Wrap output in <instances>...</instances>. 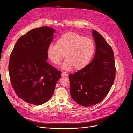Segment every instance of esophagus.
Here are the masks:
<instances>
[{"instance_id":"esophagus-1","label":"esophagus","mask_w":133,"mask_h":133,"mask_svg":"<svg viewBox=\"0 0 133 133\" xmlns=\"http://www.w3.org/2000/svg\"><path fill=\"white\" fill-rule=\"evenodd\" d=\"M61 76H63V77H65V76H67L68 74L66 72H62V74H61Z\"/></svg>"}]
</instances>
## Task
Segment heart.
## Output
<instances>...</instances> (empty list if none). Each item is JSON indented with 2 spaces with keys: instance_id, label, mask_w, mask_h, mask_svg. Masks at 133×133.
<instances>
[{
  "instance_id": "obj_1",
  "label": "heart",
  "mask_w": 133,
  "mask_h": 133,
  "mask_svg": "<svg viewBox=\"0 0 133 133\" xmlns=\"http://www.w3.org/2000/svg\"><path fill=\"white\" fill-rule=\"evenodd\" d=\"M94 52V44L89 38L77 33L69 32L61 36L56 45H50L47 55L50 61L56 65L66 59L62 68L70 70L73 67L79 70L85 67L90 61Z\"/></svg>"
}]
</instances>
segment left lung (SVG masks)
Segmentation results:
<instances>
[{"label":"left lung","instance_id":"obj_1","mask_svg":"<svg viewBox=\"0 0 133 133\" xmlns=\"http://www.w3.org/2000/svg\"><path fill=\"white\" fill-rule=\"evenodd\" d=\"M92 36L96 44L94 59L86 66L69 76L70 93L73 100L83 106L102 102L114 82L116 68L110 46L95 30Z\"/></svg>","mask_w":133,"mask_h":133}]
</instances>
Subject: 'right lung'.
<instances>
[{
  "label": "right lung",
  "mask_w": 133,
  "mask_h": 133,
  "mask_svg": "<svg viewBox=\"0 0 133 133\" xmlns=\"http://www.w3.org/2000/svg\"><path fill=\"white\" fill-rule=\"evenodd\" d=\"M55 31L48 27L29 31L18 39L10 54V82L18 97L26 103L41 105L47 102L61 78V71L47 62Z\"/></svg>",
  "instance_id": "add662e5"
}]
</instances>
